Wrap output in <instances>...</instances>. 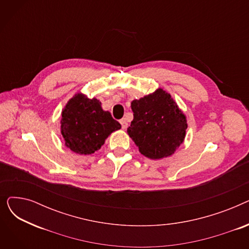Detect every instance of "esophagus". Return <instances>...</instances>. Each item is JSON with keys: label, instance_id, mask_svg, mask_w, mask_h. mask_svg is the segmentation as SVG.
I'll use <instances>...</instances> for the list:
<instances>
[{"label": "esophagus", "instance_id": "1", "mask_svg": "<svg viewBox=\"0 0 249 249\" xmlns=\"http://www.w3.org/2000/svg\"><path fill=\"white\" fill-rule=\"evenodd\" d=\"M120 123H121V126H122V128H123V129H126V128H127L128 123H127V121H126L125 118H124V119H122V120L120 121Z\"/></svg>", "mask_w": 249, "mask_h": 249}]
</instances>
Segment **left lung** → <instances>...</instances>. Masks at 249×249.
Returning a JSON list of instances; mask_svg holds the SVG:
<instances>
[{"instance_id": "obj_1", "label": "left lung", "mask_w": 249, "mask_h": 249, "mask_svg": "<svg viewBox=\"0 0 249 249\" xmlns=\"http://www.w3.org/2000/svg\"><path fill=\"white\" fill-rule=\"evenodd\" d=\"M133 120L127 129L139 152L150 160L175 153L185 140L187 117L161 88L131 102Z\"/></svg>"}]
</instances>
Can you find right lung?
<instances>
[{
    "label": "right lung",
    "instance_id": "add662e5",
    "mask_svg": "<svg viewBox=\"0 0 249 249\" xmlns=\"http://www.w3.org/2000/svg\"><path fill=\"white\" fill-rule=\"evenodd\" d=\"M121 129L109 111L102 109V103L76 93L61 112L60 132L65 146L71 151L88 155L99 150L106 139Z\"/></svg>",
    "mask_w": 249,
    "mask_h": 249
}]
</instances>
